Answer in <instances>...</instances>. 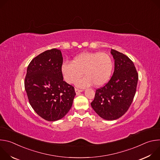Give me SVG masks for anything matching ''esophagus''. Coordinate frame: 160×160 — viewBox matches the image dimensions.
Listing matches in <instances>:
<instances>
[{"mask_svg": "<svg viewBox=\"0 0 160 160\" xmlns=\"http://www.w3.org/2000/svg\"><path fill=\"white\" fill-rule=\"evenodd\" d=\"M75 92H76L77 94H80V92H82V91H83V90H82V89H78V88H75Z\"/></svg>", "mask_w": 160, "mask_h": 160, "instance_id": "esophagus-1", "label": "esophagus"}]
</instances>
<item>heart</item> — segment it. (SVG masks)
Masks as SVG:
<instances>
[{"instance_id": "b5f03b06", "label": "heart", "mask_w": 160, "mask_h": 160, "mask_svg": "<svg viewBox=\"0 0 160 160\" xmlns=\"http://www.w3.org/2000/svg\"><path fill=\"white\" fill-rule=\"evenodd\" d=\"M113 69V61L105 52H84L76 56L72 62H64L62 73L64 80L72 83L84 72L86 76L76 82L79 87L94 84L96 87L105 85L110 79Z\"/></svg>"}]
</instances>
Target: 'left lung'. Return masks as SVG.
Listing matches in <instances>:
<instances>
[{"mask_svg": "<svg viewBox=\"0 0 160 160\" xmlns=\"http://www.w3.org/2000/svg\"><path fill=\"white\" fill-rule=\"evenodd\" d=\"M115 70L109 81L96 90L91 106L102 118L117 120L128 111L135 94L138 73L133 61L126 55L111 49Z\"/></svg>", "mask_w": 160, "mask_h": 160, "instance_id": "8db88e82", "label": "left lung"}]
</instances>
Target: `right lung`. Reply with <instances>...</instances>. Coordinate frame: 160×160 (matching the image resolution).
<instances>
[{
	"label": "right lung",
	"instance_id": "add662e5",
	"mask_svg": "<svg viewBox=\"0 0 160 160\" xmlns=\"http://www.w3.org/2000/svg\"><path fill=\"white\" fill-rule=\"evenodd\" d=\"M62 61L61 51L52 49L34 58L27 68L25 88L29 102L48 121L63 118L76 95L74 87L63 80Z\"/></svg>",
	"mask_w": 160,
	"mask_h": 160
}]
</instances>
